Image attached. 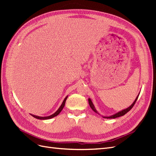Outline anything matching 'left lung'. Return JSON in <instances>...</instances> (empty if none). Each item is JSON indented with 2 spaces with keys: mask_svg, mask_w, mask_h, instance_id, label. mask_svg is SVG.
Instances as JSON below:
<instances>
[{
  "mask_svg": "<svg viewBox=\"0 0 156 156\" xmlns=\"http://www.w3.org/2000/svg\"><path fill=\"white\" fill-rule=\"evenodd\" d=\"M139 95L137 96V97L136 98V99L135 100V101H134V102L132 103V105L130 106V107H129L128 108H126V109H124V110H122V111H120V112H119L118 113H116V114H115V115H112V116H103V118H105V119H116V118H118V117H120V116H124V115H126V113L127 112H129L132 108H133V107L134 106V105H135V102H136V100H137V98H138V97H139ZM88 103H89V105H90V107H91V108L95 112H96V113H98V111L96 110V108H95V107H94V105H93V103H92V101H91V100L90 99H88ZM98 114H99V113H98Z\"/></svg>",
  "mask_w": 156,
  "mask_h": 156,
  "instance_id": "left-lung-1",
  "label": "left lung"
}]
</instances>
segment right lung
I'll return each mask as SVG.
<instances>
[{
    "mask_svg": "<svg viewBox=\"0 0 156 156\" xmlns=\"http://www.w3.org/2000/svg\"><path fill=\"white\" fill-rule=\"evenodd\" d=\"M67 98H68V96L65 98V99H64L63 102H62V105H60V107H59L57 111H56L54 113V114H53V115H51V116H45V117H41V116H37L32 115H32L33 117L36 118V119H40V120H48V119H52V118H53V117H55V116H57V115L59 114V113L61 112V111H62V110L63 109V108H64V105H65V103H66V101Z\"/></svg>",
    "mask_w": 156,
    "mask_h": 156,
    "instance_id": "right-lung-1",
    "label": "right lung"
}]
</instances>
